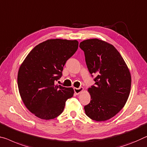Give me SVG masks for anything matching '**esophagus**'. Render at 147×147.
I'll list each match as a JSON object with an SVG mask.
<instances>
[{"label": "esophagus", "mask_w": 147, "mask_h": 147, "mask_svg": "<svg viewBox=\"0 0 147 147\" xmlns=\"http://www.w3.org/2000/svg\"><path fill=\"white\" fill-rule=\"evenodd\" d=\"M74 90L76 94H79L81 92H82L83 91V88L82 87H80L79 88H74Z\"/></svg>", "instance_id": "1"}]
</instances>
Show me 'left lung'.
I'll return each instance as SVG.
<instances>
[{
	"mask_svg": "<svg viewBox=\"0 0 147 147\" xmlns=\"http://www.w3.org/2000/svg\"><path fill=\"white\" fill-rule=\"evenodd\" d=\"M80 47L85 54L94 85L89 88L91 102L84 107L87 116L96 121L108 120L122 109L131 90L130 72L116 49L98 39L85 40Z\"/></svg>",
	"mask_w": 147,
	"mask_h": 147,
	"instance_id": "1",
	"label": "left lung"
}]
</instances>
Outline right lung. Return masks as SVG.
<instances>
[{
	"label": "right lung",
	"instance_id": "1",
	"mask_svg": "<svg viewBox=\"0 0 147 147\" xmlns=\"http://www.w3.org/2000/svg\"><path fill=\"white\" fill-rule=\"evenodd\" d=\"M78 49L76 40H47L37 45L22 64L18 74L20 94L27 108L38 118H56L73 96V88L55 82L62 77L66 61Z\"/></svg>",
	"mask_w": 147,
	"mask_h": 147
}]
</instances>
